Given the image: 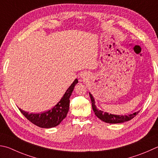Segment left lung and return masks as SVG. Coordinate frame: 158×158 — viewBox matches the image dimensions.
Segmentation results:
<instances>
[{"label": "left lung", "instance_id": "obj_1", "mask_svg": "<svg viewBox=\"0 0 158 158\" xmlns=\"http://www.w3.org/2000/svg\"><path fill=\"white\" fill-rule=\"evenodd\" d=\"M89 94L90 96L91 102H92V107H93V110L94 111L95 115L98 117L99 119L102 120L103 122L109 123V124H119V123H123L125 122L129 121L135 117L139 111L135 112L133 114H128V115H117V114H108L106 112H103L102 110L97 109L95 106V102H94V97L93 95L89 93Z\"/></svg>", "mask_w": 158, "mask_h": 158}]
</instances>
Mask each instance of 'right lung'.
<instances>
[{"label":"right lung","instance_id":"1","mask_svg":"<svg viewBox=\"0 0 158 158\" xmlns=\"http://www.w3.org/2000/svg\"><path fill=\"white\" fill-rule=\"evenodd\" d=\"M78 83L77 79L74 80L70 86L68 88L58 104L46 112L42 113H29L19 108L21 113L32 124L41 128H49L58 126L62 120L66 117L69 110L70 97L74 90L75 85Z\"/></svg>","mask_w":158,"mask_h":158}]
</instances>
